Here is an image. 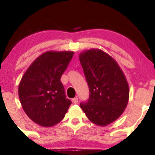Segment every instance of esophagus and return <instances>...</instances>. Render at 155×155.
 Masks as SVG:
<instances>
[{
	"label": "esophagus",
	"mask_w": 155,
	"mask_h": 155,
	"mask_svg": "<svg viewBox=\"0 0 155 155\" xmlns=\"http://www.w3.org/2000/svg\"><path fill=\"white\" fill-rule=\"evenodd\" d=\"M78 98L77 97H74V98H73V100H72V101H73V103H74V104H78Z\"/></svg>",
	"instance_id": "esophagus-1"
}]
</instances>
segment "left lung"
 <instances>
[{"label": "left lung", "instance_id": "left-lung-1", "mask_svg": "<svg viewBox=\"0 0 155 155\" xmlns=\"http://www.w3.org/2000/svg\"><path fill=\"white\" fill-rule=\"evenodd\" d=\"M79 58L90 92L80 107L92 123L108 125L127 107L130 90L125 76L116 60L101 49L81 51Z\"/></svg>", "mask_w": 155, "mask_h": 155}]
</instances>
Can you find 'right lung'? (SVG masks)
Returning <instances> with one entry per match:
<instances>
[{
  "instance_id": "add662e5",
  "label": "right lung",
  "mask_w": 155,
  "mask_h": 155,
  "mask_svg": "<svg viewBox=\"0 0 155 155\" xmlns=\"http://www.w3.org/2000/svg\"><path fill=\"white\" fill-rule=\"evenodd\" d=\"M74 52L47 51L31 64L19 84L22 107L28 117L42 127H52L61 121L71 101L66 98L60 78Z\"/></svg>"
}]
</instances>
